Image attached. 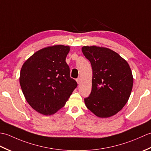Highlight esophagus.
I'll return each instance as SVG.
<instances>
[{
	"instance_id": "obj_1",
	"label": "esophagus",
	"mask_w": 151,
	"mask_h": 151,
	"mask_svg": "<svg viewBox=\"0 0 151 151\" xmlns=\"http://www.w3.org/2000/svg\"><path fill=\"white\" fill-rule=\"evenodd\" d=\"M76 82H77L78 84H80L81 83V78L78 77L77 79H76Z\"/></svg>"
}]
</instances>
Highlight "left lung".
<instances>
[{"label":"left lung","instance_id":"8db88e82","mask_svg":"<svg viewBox=\"0 0 151 151\" xmlns=\"http://www.w3.org/2000/svg\"><path fill=\"white\" fill-rule=\"evenodd\" d=\"M82 50L93 70L91 92L84 99L86 107L101 118L115 115L126 104L132 89L129 63L108 48L84 46Z\"/></svg>","mask_w":151,"mask_h":151}]
</instances>
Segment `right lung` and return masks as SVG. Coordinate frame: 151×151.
Here are the masks:
<instances>
[{"mask_svg": "<svg viewBox=\"0 0 151 151\" xmlns=\"http://www.w3.org/2000/svg\"><path fill=\"white\" fill-rule=\"evenodd\" d=\"M69 50V46L62 45L43 48L22 66L19 78L22 91L30 106L41 114H55L77 87L65 62Z\"/></svg>", "mask_w": 151, "mask_h": 151, "instance_id": "obj_1", "label": "right lung"}]
</instances>
